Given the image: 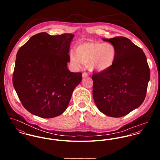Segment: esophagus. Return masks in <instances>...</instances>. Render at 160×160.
Masks as SVG:
<instances>
[{"mask_svg": "<svg viewBox=\"0 0 160 160\" xmlns=\"http://www.w3.org/2000/svg\"><path fill=\"white\" fill-rule=\"evenodd\" d=\"M82 76V78H86V77H88V74L86 73V72H83Z\"/></svg>", "mask_w": 160, "mask_h": 160, "instance_id": "34e87169", "label": "esophagus"}]
</instances>
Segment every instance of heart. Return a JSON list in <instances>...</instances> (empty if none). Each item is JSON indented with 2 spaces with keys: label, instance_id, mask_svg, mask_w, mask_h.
<instances>
[{
  "label": "heart",
  "instance_id": "heart-1",
  "mask_svg": "<svg viewBox=\"0 0 160 160\" xmlns=\"http://www.w3.org/2000/svg\"><path fill=\"white\" fill-rule=\"evenodd\" d=\"M117 48L112 43L86 42L77 45L69 53L71 62L79 67L88 64L91 71L103 72L111 68L117 57Z\"/></svg>",
  "mask_w": 160,
  "mask_h": 160
}]
</instances>
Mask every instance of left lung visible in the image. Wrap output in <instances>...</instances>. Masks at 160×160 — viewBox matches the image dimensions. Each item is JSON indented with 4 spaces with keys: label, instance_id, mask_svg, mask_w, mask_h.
Segmentation results:
<instances>
[{
    "label": "left lung",
    "instance_id": "obj_1",
    "mask_svg": "<svg viewBox=\"0 0 160 160\" xmlns=\"http://www.w3.org/2000/svg\"><path fill=\"white\" fill-rule=\"evenodd\" d=\"M102 40L114 45L118 53L111 68L92 75L93 98L100 112L119 118L144 101L150 69L143 50L129 39L116 37Z\"/></svg>",
    "mask_w": 160,
    "mask_h": 160
}]
</instances>
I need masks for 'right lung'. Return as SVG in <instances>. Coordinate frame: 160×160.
Returning <instances> with one entry per match:
<instances>
[{
	"instance_id": "obj_1",
	"label": "right lung",
	"mask_w": 160,
	"mask_h": 160,
	"mask_svg": "<svg viewBox=\"0 0 160 160\" xmlns=\"http://www.w3.org/2000/svg\"><path fill=\"white\" fill-rule=\"evenodd\" d=\"M74 34L32 36L17 54L13 84L29 112L43 118L62 114L74 89L82 80L81 72H71L69 46Z\"/></svg>"
}]
</instances>
